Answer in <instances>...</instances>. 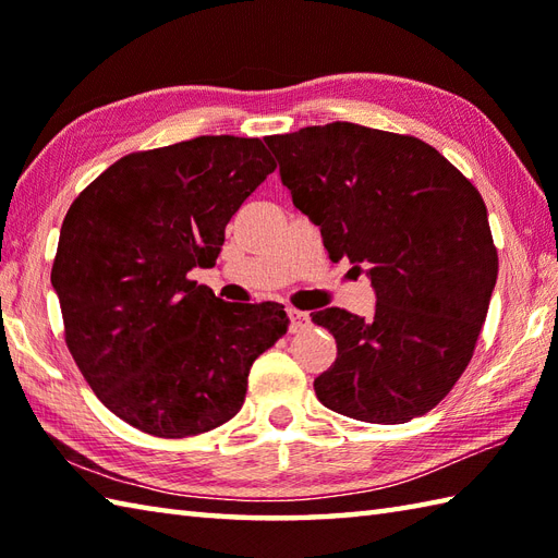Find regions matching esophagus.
Here are the masks:
<instances>
[{"instance_id": "1", "label": "esophagus", "mask_w": 558, "mask_h": 558, "mask_svg": "<svg viewBox=\"0 0 558 558\" xmlns=\"http://www.w3.org/2000/svg\"><path fill=\"white\" fill-rule=\"evenodd\" d=\"M288 318H290V330H292V333H298V330L310 326V314L300 312V310H292V306L288 310Z\"/></svg>"}]
</instances>
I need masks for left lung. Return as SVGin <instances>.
Wrapping results in <instances>:
<instances>
[{"mask_svg": "<svg viewBox=\"0 0 558 558\" xmlns=\"http://www.w3.org/2000/svg\"><path fill=\"white\" fill-rule=\"evenodd\" d=\"M266 144L330 260L350 258L376 294L366 318L338 306L312 314L338 342L316 398L372 424L429 412L470 364L499 276L480 192L424 141L352 122Z\"/></svg>", "mask_w": 558, "mask_h": 558, "instance_id": "1", "label": "left lung"}]
</instances>
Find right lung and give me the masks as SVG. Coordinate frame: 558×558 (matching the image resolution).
<instances>
[{"mask_svg": "<svg viewBox=\"0 0 558 558\" xmlns=\"http://www.w3.org/2000/svg\"><path fill=\"white\" fill-rule=\"evenodd\" d=\"M276 170L260 138L196 136L132 153L71 204L52 288L71 357L136 429L184 438L240 412L254 360L288 330L282 304H230L189 280Z\"/></svg>", "mask_w": 558, "mask_h": 558, "instance_id": "add662e5", "label": "right lung"}]
</instances>
